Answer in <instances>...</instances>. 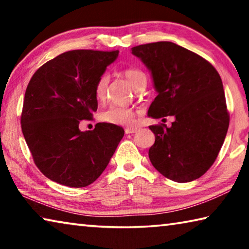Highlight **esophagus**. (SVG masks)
Returning a JSON list of instances; mask_svg holds the SVG:
<instances>
[{
  "label": "esophagus",
  "instance_id": "1",
  "mask_svg": "<svg viewBox=\"0 0 249 249\" xmlns=\"http://www.w3.org/2000/svg\"><path fill=\"white\" fill-rule=\"evenodd\" d=\"M138 130L137 127H126L125 128V133L126 134H133V133H136Z\"/></svg>",
  "mask_w": 249,
  "mask_h": 249
}]
</instances>
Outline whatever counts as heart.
I'll return each mask as SVG.
<instances>
[{"label":"heart","instance_id":"heart-1","mask_svg":"<svg viewBox=\"0 0 249 249\" xmlns=\"http://www.w3.org/2000/svg\"><path fill=\"white\" fill-rule=\"evenodd\" d=\"M123 75L128 80L133 88L136 91L142 89L146 86V75L141 69L137 68H127L123 70ZM108 86V75L107 73L101 74L96 80L94 86V95L95 98L102 101L107 96ZM101 120L105 123L119 125V126H128L132 125L135 121V109L127 107H121V105H111L107 109L101 113Z\"/></svg>","mask_w":249,"mask_h":249}]
</instances>
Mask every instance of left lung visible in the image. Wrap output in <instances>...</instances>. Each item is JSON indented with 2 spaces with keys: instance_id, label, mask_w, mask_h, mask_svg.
I'll use <instances>...</instances> for the list:
<instances>
[{
  "instance_id": "8db88e82",
  "label": "left lung",
  "mask_w": 249,
  "mask_h": 249,
  "mask_svg": "<svg viewBox=\"0 0 249 249\" xmlns=\"http://www.w3.org/2000/svg\"><path fill=\"white\" fill-rule=\"evenodd\" d=\"M132 53L151 71L158 92L148 116L176 119L170 127L149 126L151 163L177 182L200 178L217 158L230 125L220 74L203 57L171 41L136 46Z\"/></svg>"
}]
</instances>
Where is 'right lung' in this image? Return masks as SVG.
<instances>
[{
	"label": "right lung",
	"mask_w": 249,
	"mask_h": 249,
	"mask_svg": "<svg viewBox=\"0 0 249 249\" xmlns=\"http://www.w3.org/2000/svg\"><path fill=\"white\" fill-rule=\"evenodd\" d=\"M117 56L119 50H70L37 69L28 83L22 132L35 165L54 182L70 188L94 182L124 136L123 127L108 123L79 129L98 109L95 82Z\"/></svg>",
	"instance_id": "1"
}]
</instances>
